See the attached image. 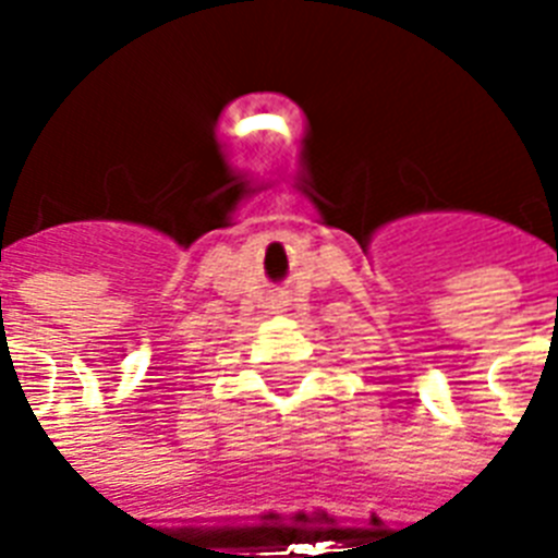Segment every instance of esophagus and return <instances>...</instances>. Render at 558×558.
I'll return each mask as SVG.
<instances>
[{"mask_svg": "<svg viewBox=\"0 0 558 558\" xmlns=\"http://www.w3.org/2000/svg\"><path fill=\"white\" fill-rule=\"evenodd\" d=\"M278 304H283V301H278Z\"/></svg>", "mask_w": 558, "mask_h": 558, "instance_id": "1", "label": "esophagus"}]
</instances>
